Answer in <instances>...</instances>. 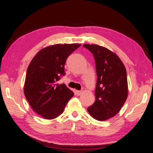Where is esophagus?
I'll list each match as a JSON object with an SVG mask.
<instances>
[{"mask_svg":"<svg viewBox=\"0 0 153 153\" xmlns=\"http://www.w3.org/2000/svg\"><path fill=\"white\" fill-rule=\"evenodd\" d=\"M76 93L77 94V96H80L82 94V91H79V90H76Z\"/></svg>","mask_w":153,"mask_h":153,"instance_id":"34e87169","label":"esophagus"}]
</instances>
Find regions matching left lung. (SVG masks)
<instances>
[{"instance_id": "1", "label": "left lung", "mask_w": 153, "mask_h": 153, "mask_svg": "<svg viewBox=\"0 0 153 153\" xmlns=\"http://www.w3.org/2000/svg\"><path fill=\"white\" fill-rule=\"evenodd\" d=\"M94 55L97 82L96 101L88 108V112L99 121H104L120 112L128 97L126 70L114 53L98 45L84 44Z\"/></svg>"}]
</instances>
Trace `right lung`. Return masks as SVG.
<instances>
[{"mask_svg":"<svg viewBox=\"0 0 153 153\" xmlns=\"http://www.w3.org/2000/svg\"><path fill=\"white\" fill-rule=\"evenodd\" d=\"M80 44H56L40 50L27 68L24 94L35 112L51 120L62 114L74 92L57 82L65 74L64 65Z\"/></svg>","mask_w":153,"mask_h":153,"instance_id":"add662e5","label":"right lung"}]
</instances>
